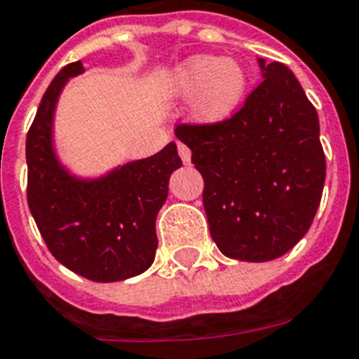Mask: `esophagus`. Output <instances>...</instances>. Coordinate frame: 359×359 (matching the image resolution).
I'll return each instance as SVG.
<instances>
[{
  "mask_svg": "<svg viewBox=\"0 0 359 359\" xmlns=\"http://www.w3.org/2000/svg\"><path fill=\"white\" fill-rule=\"evenodd\" d=\"M177 154H180V157H182V161L185 165L191 163V149H189L185 144H182V142H177Z\"/></svg>",
  "mask_w": 359,
  "mask_h": 359,
  "instance_id": "34e87169",
  "label": "esophagus"
}]
</instances>
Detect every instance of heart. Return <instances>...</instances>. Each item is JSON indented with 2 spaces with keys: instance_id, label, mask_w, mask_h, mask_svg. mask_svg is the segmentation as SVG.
<instances>
[{
  "instance_id": "heart-1",
  "label": "heart",
  "mask_w": 359,
  "mask_h": 359,
  "mask_svg": "<svg viewBox=\"0 0 359 359\" xmlns=\"http://www.w3.org/2000/svg\"><path fill=\"white\" fill-rule=\"evenodd\" d=\"M172 95L191 99V118L204 125L221 123L236 112L247 90L245 69L219 55H193L166 80Z\"/></svg>"
}]
</instances>
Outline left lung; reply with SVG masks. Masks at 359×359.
Masks as SVG:
<instances>
[{
	"instance_id": "obj_1",
	"label": "left lung",
	"mask_w": 359,
	"mask_h": 359,
	"mask_svg": "<svg viewBox=\"0 0 359 359\" xmlns=\"http://www.w3.org/2000/svg\"><path fill=\"white\" fill-rule=\"evenodd\" d=\"M262 82L241 110L213 125H177L204 177L210 234L224 257L268 262L309 230L326 157L315 107L279 61L258 57Z\"/></svg>"
}]
</instances>
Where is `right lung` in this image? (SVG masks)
Wrapping results in <instances>:
<instances>
[{
	"label": "right lung",
	"instance_id": "obj_1",
	"mask_svg": "<svg viewBox=\"0 0 359 359\" xmlns=\"http://www.w3.org/2000/svg\"><path fill=\"white\" fill-rule=\"evenodd\" d=\"M84 73L63 67L44 91L26 140L27 204L44 243L74 273L95 283L144 273L157 251L155 219L182 166L176 142L146 159L97 177L76 176L55 154L54 114L67 82Z\"/></svg>",
	"mask_w": 359,
	"mask_h": 359
}]
</instances>
